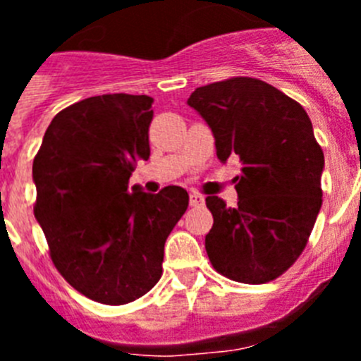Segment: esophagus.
<instances>
[{"mask_svg":"<svg viewBox=\"0 0 361 361\" xmlns=\"http://www.w3.org/2000/svg\"><path fill=\"white\" fill-rule=\"evenodd\" d=\"M190 204H191V206H195V208H199V206H204V195H200V193H197V191H191Z\"/></svg>","mask_w":361,"mask_h":361,"instance_id":"obj_1","label":"esophagus"}]
</instances>
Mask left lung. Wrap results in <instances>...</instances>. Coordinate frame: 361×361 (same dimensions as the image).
<instances>
[{
  "label": "left lung",
  "instance_id": "left-lung-1",
  "mask_svg": "<svg viewBox=\"0 0 361 361\" xmlns=\"http://www.w3.org/2000/svg\"><path fill=\"white\" fill-rule=\"evenodd\" d=\"M215 137L222 162L237 155V208L209 195V262L242 283L279 279L302 255L322 208L324 152L307 111L275 86L231 78L188 99Z\"/></svg>",
  "mask_w": 361,
  "mask_h": 361
}]
</instances>
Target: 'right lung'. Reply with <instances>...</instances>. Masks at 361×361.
Segmentation results:
<instances>
[{
    "mask_svg": "<svg viewBox=\"0 0 361 361\" xmlns=\"http://www.w3.org/2000/svg\"><path fill=\"white\" fill-rule=\"evenodd\" d=\"M148 95L106 94L70 104L52 119L32 164L34 215L63 279L86 298L123 305L162 275L164 242L190 202L180 186L128 188L148 161Z\"/></svg>",
    "mask_w": 361,
    "mask_h": 361,
    "instance_id": "1",
    "label": "right lung"
}]
</instances>
